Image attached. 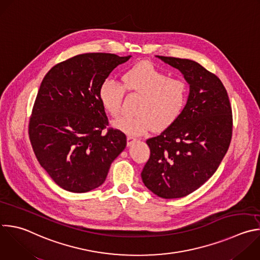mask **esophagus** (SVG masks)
<instances>
[{"mask_svg":"<svg viewBox=\"0 0 260 260\" xmlns=\"http://www.w3.org/2000/svg\"><path fill=\"white\" fill-rule=\"evenodd\" d=\"M126 141H127V146H131L132 144H134V143L137 141V139L134 138V137H132V136H127Z\"/></svg>","mask_w":260,"mask_h":260,"instance_id":"1","label":"esophagus"}]
</instances>
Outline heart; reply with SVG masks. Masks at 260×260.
I'll list each match as a JSON object with an SVG mask.
<instances>
[{
    "label": "heart",
    "instance_id": "1",
    "mask_svg": "<svg viewBox=\"0 0 260 260\" xmlns=\"http://www.w3.org/2000/svg\"><path fill=\"white\" fill-rule=\"evenodd\" d=\"M122 85L113 79H105L99 89V99L111 116L120 112L124 90L142 96L136 115H122L112 125L127 135L139 136L150 129L163 131L182 114L188 100V85L180 78L168 74L150 62H141L128 68L121 76Z\"/></svg>",
    "mask_w": 260,
    "mask_h": 260
}]
</instances>
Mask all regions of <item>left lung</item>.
Instances as JSON below:
<instances>
[{
	"label": "left lung",
	"mask_w": 260,
	"mask_h": 260,
	"mask_svg": "<svg viewBox=\"0 0 260 260\" xmlns=\"http://www.w3.org/2000/svg\"><path fill=\"white\" fill-rule=\"evenodd\" d=\"M156 57L181 71L190 93L181 116L146 141L150 158L141 176L158 197L182 198L200 188L218 168L232 139V107L220 79L199 63Z\"/></svg>",
	"instance_id": "8db88e82"
}]
</instances>
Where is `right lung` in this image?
Wrapping results in <instances>:
<instances>
[{
    "label": "right lung",
    "mask_w": 260,
    "mask_h": 260,
    "mask_svg": "<svg viewBox=\"0 0 260 260\" xmlns=\"http://www.w3.org/2000/svg\"><path fill=\"white\" fill-rule=\"evenodd\" d=\"M132 56L76 55L45 75L29 120V140L41 166L62 189L85 193L106 180L126 137L108 128L99 99L101 83Z\"/></svg>",
    "instance_id": "right-lung-1"
}]
</instances>
